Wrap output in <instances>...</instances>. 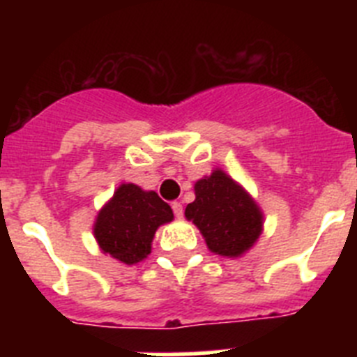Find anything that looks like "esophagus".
<instances>
[{"label":"esophagus","mask_w":357,"mask_h":357,"mask_svg":"<svg viewBox=\"0 0 357 357\" xmlns=\"http://www.w3.org/2000/svg\"><path fill=\"white\" fill-rule=\"evenodd\" d=\"M172 209H173V213H175L176 218H182V214H184V207H182L181 202H173Z\"/></svg>","instance_id":"34e87169"}]
</instances>
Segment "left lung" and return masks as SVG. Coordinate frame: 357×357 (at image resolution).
Returning a JSON list of instances; mask_svg holds the SVG:
<instances>
[{
  "mask_svg": "<svg viewBox=\"0 0 357 357\" xmlns=\"http://www.w3.org/2000/svg\"><path fill=\"white\" fill-rule=\"evenodd\" d=\"M195 197L184 214L198 227L211 252L239 257L254 247L263 232V213L238 182L214 169L195 184Z\"/></svg>",
  "mask_w": 357,
  "mask_h": 357,
  "instance_id": "1",
  "label": "left lung"
}]
</instances>
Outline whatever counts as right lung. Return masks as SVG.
Returning <instances> with one entry per match:
<instances>
[{
	"instance_id": "obj_1",
	"label": "right lung",
	"mask_w": 357,
	"mask_h": 357,
	"mask_svg": "<svg viewBox=\"0 0 357 357\" xmlns=\"http://www.w3.org/2000/svg\"><path fill=\"white\" fill-rule=\"evenodd\" d=\"M172 220V207L155 191L121 184L98 213L94 238L103 254L125 264H135L151 252L155 230Z\"/></svg>"
}]
</instances>
